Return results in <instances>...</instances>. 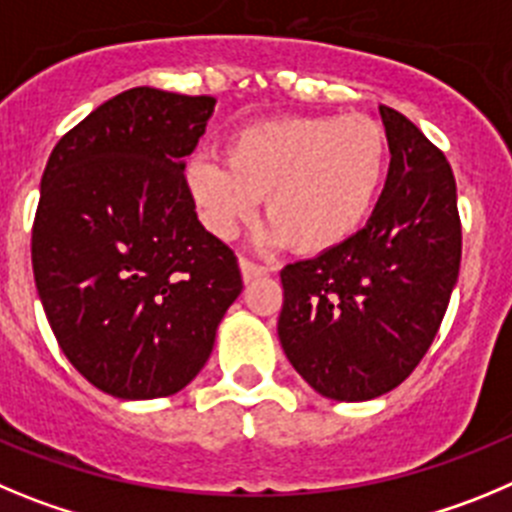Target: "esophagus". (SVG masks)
<instances>
[{
  "label": "esophagus",
  "instance_id": "esophagus-1",
  "mask_svg": "<svg viewBox=\"0 0 512 512\" xmlns=\"http://www.w3.org/2000/svg\"><path fill=\"white\" fill-rule=\"evenodd\" d=\"M239 270H242V280H245V283H252V280H257V278H262V275L270 273L267 267L257 265V262L247 260V257H242V260H239Z\"/></svg>",
  "mask_w": 512,
  "mask_h": 512
}]
</instances>
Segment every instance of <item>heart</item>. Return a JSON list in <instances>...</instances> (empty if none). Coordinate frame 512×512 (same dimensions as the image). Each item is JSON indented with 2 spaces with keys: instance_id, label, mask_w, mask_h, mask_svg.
<instances>
[{
  "instance_id": "1",
  "label": "heart",
  "mask_w": 512,
  "mask_h": 512,
  "mask_svg": "<svg viewBox=\"0 0 512 512\" xmlns=\"http://www.w3.org/2000/svg\"><path fill=\"white\" fill-rule=\"evenodd\" d=\"M388 160L385 130L362 114L265 119L234 132L224 160L193 158L188 188L216 237H234L265 196L262 242L326 252L367 222Z\"/></svg>"
}]
</instances>
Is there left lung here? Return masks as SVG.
I'll list each match as a JSON object with an SVG mask.
<instances>
[{
    "mask_svg": "<svg viewBox=\"0 0 512 512\" xmlns=\"http://www.w3.org/2000/svg\"><path fill=\"white\" fill-rule=\"evenodd\" d=\"M390 168L372 216L339 247L280 270L278 336L324 398L398 388L428 352L462 260L457 181L411 119L380 107Z\"/></svg>",
    "mask_w": 512,
    "mask_h": 512,
    "instance_id": "obj_1",
    "label": "left lung"
}]
</instances>
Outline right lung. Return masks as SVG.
Returning a JSON list of instances; mask_svg holds the SVG:
<instances>
[{"mask_svg":"<svg viewBox=\"0 0 512 512\" xmlns=\"http://www.w3.org/2000/svg\"><path fill=\"white\" fill-rule=\"evenodd\" d=\"M214 107V96L122 91L45 165L32 227L38 296L68 362L114 398L186 388L242 293L237 257L199 222L183 176Z\"/></svg>","mask_w":512,"mask_h":512,"instance_id":"right-lung-1","label":"right lung"}]
</instances>
